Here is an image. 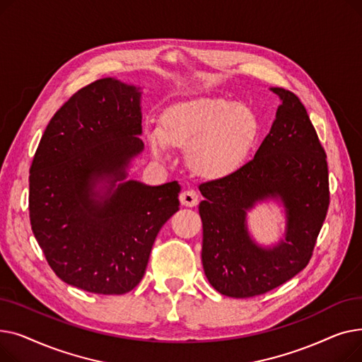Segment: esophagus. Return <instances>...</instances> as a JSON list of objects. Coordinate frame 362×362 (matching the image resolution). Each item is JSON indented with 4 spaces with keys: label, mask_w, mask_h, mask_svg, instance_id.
Here are the masks:
<instances>
[{
    "label": "esophagus",
    "mask_w": 362,
    "mask_h": 362,
    "mask_svg": "<svg viewBox=\"0 0 362 362\" xmlns=\"http://www.w3.org/2000/svg\"><path fill=\"white\" fill-rule=\"evenodd\" d=\"M179 198H180L182 205H185V206H197L199 202L198 194L195 191H183Z\"/></svg>",
    "instance_id": "1"
}]
</instances>
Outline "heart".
<instances>
[{
	"label": "heart",
	"mask_w": 362,
	"mask_h": 362,
	"mask_svg": "<svg viewBox=\"0 0 362 362\" xmlns=\"http://www.w3.org/2000/svg\"><path fill=\"white\" fill-rule=\"evenodd\" d=\"M257 132V119L248 107L201 97L168 108L161 129L152 132L149 141L157 154H163L168 145L191 148L189 160L198 173L221 177L242 164Z\"/></svg>",
	"instance_id": "obj_1"
}]
</instances>
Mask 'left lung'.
<instances>
[{
    "instance_id": "1",
    "label": "left lung",
    "mask_w": 362,
    "mask_h": 362,
    "mask_svg": "<svg viewBox=\"0 0 362 362\" xmlns=\"http://www.w3.org/2000/svg\"><path fill=\"white\" fill-rule=\"evenodd\" d=\"M272 90L281 105L254 160L199 185L204 272L216 291L232 298L267 293L305 269L330 204L327 156L305 107L291 90ZM276 194L288 208L287 238L261 250L245 232L244 211Z\"/></svg>"
}]
</instances>
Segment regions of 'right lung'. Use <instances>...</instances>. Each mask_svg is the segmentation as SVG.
<instances>
[{"mask_svg":"<svg viewBox=\"0 0 362 362\" xmlns=\"http://www.w3.org/2000/svg\"><path fill=\"white\" fill-rule=\"evenodd\" d=\"M141 93L95 81L57 110L29 170V218L52 272L90 293L123 295L145 274L163 224L179 210L177 182H124L103 201L95 183L126 177L142 151Z\"/></svg>","mask_w":362,"mask_h":362,"instance_id":"obj_1","label":"right lung"}]
</instances>
